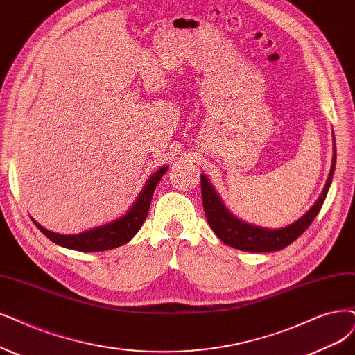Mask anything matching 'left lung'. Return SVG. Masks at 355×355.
I'll list each match as a JSON object with an SVG mask.
<instances>
[{
  "label": "left lung",
  "instance_id": "1",
  "mask_svg": "<svg viewBox=\"0 0 355 355\" xmlns=\"http://www.w3.org/2000/svg\"><path fill=\"white\" fill-rule=\"evenodd\" d=\"M334 141V156H332V165L329 171V177L326 180V184L323 187L322 194L309 211L298 218L293 224L282 227V228H265L257 227L253 224L240 219L231 214L230 209L225 206L224 200L220 199V196L212 186V182L209 178L202 174V200L206 219L211 225L212 231L218 235V239L225 243L230 247L237 248V250L248 252V253H266V252H277L282 250L286 245H290L293 241H295L301 234H303L314 218L320 212V207L326 199V194L329 191L335 164H336V143L335 136L332 139Z\"/></svg>",
  "mask_w": 355,
  "mask_h": 355
}]
</instances>
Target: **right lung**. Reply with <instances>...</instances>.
<instances>
[{
  "mask_svg": "<svg viewBox=\"0 0 355 355\" xmlns=\"http://www.w3.org/2000/svg\"><path fill=\"white\" fill-rule=\"evenodd\" d=\"M166 165L161 166L155 174H152L148 178L146 184L143 186L135 203L130 206V209L124 215L111 222H107V224L103 225L86 230L78 234H58L44 228L41 224H37L33 218L32 220L35 222V225L39 228V231H41L52 243H55L64 248H70V250L89 253L105 252L111 250V248L121 247L133 239L141 228L143 222L146 219L149 212L153 191L162 175L166 173Z\"/></svg>",
  "mask_w": 355,
  "mask_h": 355,
  "instance_id": "1",
  "label": "right lung"
}]
</instances>
